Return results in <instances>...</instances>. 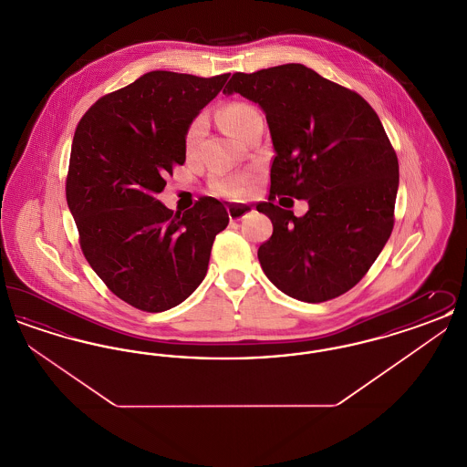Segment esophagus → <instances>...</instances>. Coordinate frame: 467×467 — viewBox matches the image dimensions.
<instances>
[{"mask_svg": "<svg viewBox=\"0 0 467 467\" xmlns=\"http://www.w3.org/2000/svg\"><path fill=\"white\" fill-rule=\"evenodd\" d=\"M252 212H254V208H252L250 204H244V202H234V204H231V206L227 208L229 219L234 221V223L242 221V219H244V217H246L248 213H252Z\"/></svg>", "mask_w": 467, "mask_h": 467, "instance_id": "esophagus-1", "label": "esophagus"}]
</instances>
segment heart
Masks as SVG:
<instances>
[{
  "label": "heart",
  "instance_id": "obj_1",
  "mask_svg": "<svg viewBox=\"0 0 467 467\" xmlns=\"http://www.w3.org/2000/svg\"><path fill=\"white\" fill-rule=\"evenodd\" d=\"M255 113L257 110L254 107L242 103V101H233V103H227L223 110L219 111V120L227 133L238 136L244 122ZM202 134H204V119L198 117L189 124L187 133H185V150L187 152H192L196 149ZM252 183H254V178L250 175L227 178V180L215 183V192L223 198H229V200H238V198H244L246 191L252 187Z\"/></svg>",
  "mask_w": 467,
  "mask_h": 467
}]
</instances>
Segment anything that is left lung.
<instances>
[{"mask_svg": "<svg viewBox=\"0 0 467 467\" xmlns=\"http://www.w3.org/2000/svg\"><path fill=\"white\" fill-rule=\"evenodd\" d=\"M238 92L266 113L275 147L269 198L257 206L273 234L257 257L267 278L305 303L329 301L360 282L394 227L398 156L377 111L354 90L303 65L234 73ZM306 199L303 218L274 204Z\"/></svg>", "mask_w": 467, "mask_h": 467, "instance_id": "8db88e82", "label": "left lung"}]
</instances>
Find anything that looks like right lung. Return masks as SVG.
I'll return each mask as SVG.
<instances>
[{
  "label": "right lung",
  "mask_w": 467,
  "mask_h": 467,
  "mask_svg": "<svg viewBox=\"0 0 467 467\" xmlns=\"http://www.w3.org/2000/svg\"><path fill=\"white\" fill-rule=\"evenodd\" d=\"M227 77L149 71L99 98L77 126L67 201L80 248L105 285L138 310H170L198 289L229 223L215 198L183 213L157 200L164 178L185 162L189 124Z\"/></svg>",
  "instance_id": "1"
}]
</instances>
